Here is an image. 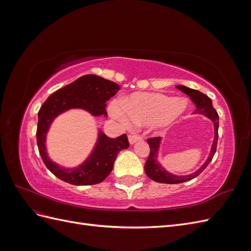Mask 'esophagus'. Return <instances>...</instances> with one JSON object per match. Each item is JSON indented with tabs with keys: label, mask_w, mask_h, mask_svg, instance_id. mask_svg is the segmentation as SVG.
<instances>
[{
	"label": "esophagus",
	"mask_w": 251,
	"mask_h": 251,
	"mask_svg": "<svg viewBox=\"0 0 251 251\" xmlns=\"http://www.w3.org/2000/svg\"><path fill=\"white\" fill-rule=\"evenodd\" d=\"M141 140V137L139 135L137 134H130L128 135V142H130L131 144H134L137 141H140Z\"/></svg>",
	"instance_id": "esophagus-1"
}]
</instances>
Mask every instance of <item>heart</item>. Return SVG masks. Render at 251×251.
<instances>
[{"instance_id": "1", "label": "heart", "mask_w": 251, "mask_h": 251, "mask_svg": "<svg viewBox=\"0 0 251 251\" xmlns=\"http://www.w3.org/2000/svg\"><path fill=\"white\" fill-rule=\"evenodd\" d=\"M189 108L186 98L162 93H133L121 101V108L112 103L113 117L135 125H150L156 130L170 127L183 117Z\"/></svg>"}]
</instances>
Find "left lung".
<instances>
[{
  "instance_id": "8db88e82",
  "label": "left lung",
  "mask_w": 251,
  "mask_h": 251,
  "mask_svg": "<svg viewBox=\"0 0 251 251\" xmlns=\"http://www.w3.org/2000/svg\"><path fill=\"white\" fill-rule=\"evenodd\" d=\"M177 88L182 91L184 94L189 96L192 98V100L196 104V114H200V115L206 116L209 118L212 123H214L215 126V137H214V142L211 144V149H210V153L208 158L206 159V161L203 163L200 169L197 170L195 173L189 174V175H184V176H179V175H174L170 172L166 171L161 163H159L158 161V155H159V148H160V143H161V138L160 137H156V138H149L148 143L150 146L151 151L148 160L144 164V171H146L147 176L154 180L156 182H159V183H166V184H177V183H182V182H186L194 179L195 177L199 176V175L206 169V166L209 164L211 161L212 157H214L216 150H217V142H218V128H219V115L215 108L212 107V101L210 98L203 94L202 92L198 90H194L191 88H187L185 86H177Z\"/></svg>"
}]
</instances>
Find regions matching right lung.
<instances>
[{
  "instance_id": "1",
  "label": "right lung",
  "mask_w": 251,
  "mask_h": 251,
  "mask_svg": "<svg viewBox=\"0 0 251 251\" xmlns=\"http://www.w3.org/2000/svg\"><path fill=\"white\" fill-rule=\"evenodd\" d=\"M119 90L116 82L87 74L57 90L43 103L39 111L36 130L37 148L45 165L54 176L73 185L97 184L109 176L117 154L130 146L126 134L110 138L100 130L89 157L81 164L71 169L51 160L47 153L46 138L53 120L71 109L85 110L92 116L107 117V101Z\"/></svg>"
}]
</instances>
